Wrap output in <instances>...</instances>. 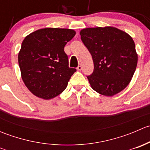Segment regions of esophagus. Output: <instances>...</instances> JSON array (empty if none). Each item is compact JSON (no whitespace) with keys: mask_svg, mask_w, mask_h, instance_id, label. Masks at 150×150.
I'll return each mask as SVG.
<instances>
[{"mask_svg":"<svg viewBox=\"0 0 150 150\" xmlns=\"http://www.w3.org/2000/svg\"><path fill=\"white\" fill-rule=\"evenodd\" d=\"M77 69L79 71H81V69H82V66H81V64H79V65L78 66V67H77Z\"/></svg>","mask_w":150,"mask_h":150,"instance_id":"esophagus-1","label":"esophagus"}]
</instances>
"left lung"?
Listing matches in <instances>:
<instances>
[{
  "label": "left lung",
  "instance_id": "obj_1",
  "mask_svg": "<svg viewBox=\"0 0 150 150\" xmlns=\"http://www.w3.org/2000/svg\"><path fill=\"white\" fill-rule=\"evenodd\" d=\"M80 34L93 61V72L87 75L92 88L107 96L123 90L131 81L138 61L132 38L112 27L86 28Z\"/></svg>",
  "mask_w": 150,
  "mask_h": 150
}]
</instances>
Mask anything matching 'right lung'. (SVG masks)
Here are the masks:
<instances>
[{"mask_svg": "<svg viewBox=\"0 0 150 150\" xmlns=\"http://www.w3.org/2000/svg\"><path fill=\"white\" fill-rule=\"evenodd\" d=\"M75 35L69 29L44 28L24 39L18 62L25 86L36 96L52 99L67 88L76 69L69 67L64 48Z\"/></svg>", "mask_w": 150, "mask_h": 150, "instance_id": "obj_1", "label": "right lung"}]
</instances>
